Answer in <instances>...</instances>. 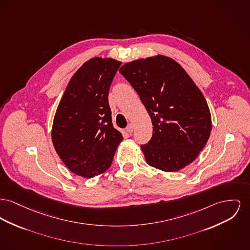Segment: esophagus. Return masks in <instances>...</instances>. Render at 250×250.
<instances>
[{"instance_id":"34e87169","label":"esophagus","mask_w":250,"mask_h":250,"mask_svg":"<svg viewBox=\"0 0 250 250\" xmlns=\"http://www.w3.org/2000/svg\"><path fill=\"white\" fill-rule=\"evenodd\" d=\"M133 130H134V125H133L132 124H129L127 125V127H126V131L129 133V134H131L133 132Z\"/></svg>"}]
</instances>
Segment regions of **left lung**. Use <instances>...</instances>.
Returning <instances> with one entry per match:
<instances>
[{"mask_svg":"<svg viewBox=\"0 0 250 250\" xmlns=\"http://www.w3.org/2000/svg\"><path fill=\"white\" fill-rule=\"evenodd\" d=\"M119 72L138 92L152 121V138L141 146L147 164L176 172L193 162L209 138L211 116L190 75L162 55L133 60Z\"/></svg>","mask_w":250,"mask_h":250,"instance_id":"1","label":"left lung"}]
</instances>
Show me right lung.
I'll return each mask as SVG.
<instances>
[{"instance_id": "right-lung-1", "label": "right lung", "mask_w": 250, "mask_h": 250, "mask_svg": "<svg viewBox=\"0 0 250 250\" xmlns=\"http://www.w3.org/2000/svg\"><path fill=\"white\" fill-rule=\"evenodd\" d=\"M122 62L93 58L73 75L59 102L52 142L63 163L77 176L105 172L124 140L113 127L108 91Z\"/></svg>"}]
</instances>
